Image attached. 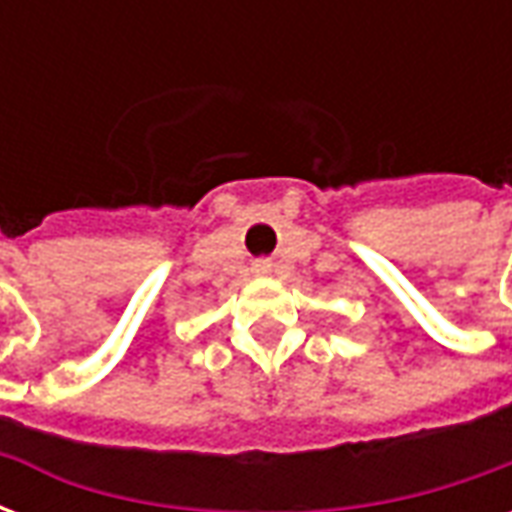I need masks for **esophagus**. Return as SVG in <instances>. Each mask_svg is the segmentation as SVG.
<instances>
[{
	"label": "esophagus",
	"mask_w": 512,
	"mask_h": 512,
	"mask_svg": "<svg viewBox=\"0 0 512 512\" xmlns=\"http://www.w3.org/2000/svg\"><path fill=\"white\" fill-rule=\"evenodd\" d=\"M268 268H271V266H268V263H257L255 271H257V274H268Z\"/></svg>",
	"instance_id": "obj_1"
}]
</instances>
